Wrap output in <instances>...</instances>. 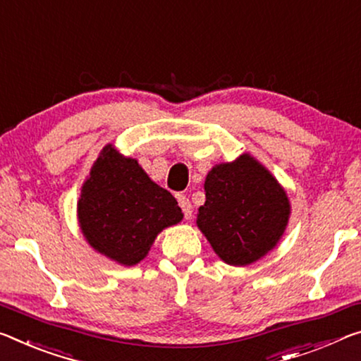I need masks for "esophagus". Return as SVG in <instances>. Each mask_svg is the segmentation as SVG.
Returning <instances> with one entry per match:
<instances>
[{
  "instance_id": "esophagus-1",
  "label": "esophagus",
  "mask_w": 361,
  "mask_h": 361,
  "mask_svg": "<svg viewBox=\"0 0 361 361\" xmlns=\"http://www.w3.org/2000/svg\"><path fill=\"white\" fill-rule=\"evenodd\" d=\"M178 205L181 207L183 215H185V219H191L192 215V205L190 202V199L186 196H178Z\"/></svg>"
}]
</instances>
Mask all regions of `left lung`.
I'll return each instance as SVG.
<instances>
[{"label":"left lung","instance_id":"8db88e82","mask_svg":"<svg viewBox=\"0 0 361 361\" xmlns=\"http://www.w3.org/2000/svg\"><path fill=\"white\" fill-rule=\"evenodd\" d=\"M197 226L221 260L249 265L271 250L288 225L289 199L249 154L220 164L205 178Z\"/></svg>","mask_w":361,"mask_h":361}]
</instances>
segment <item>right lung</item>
Segmentation results:
<instances>
[{
  "instance_id": "right-lung-1",
  "label": "right lung",
  "mask_w": 361,
  "mask_h": 361,
  "mask_svg": "<svg viewBox=\"0 0 361 361\" xmlns=\"http://www.w3.org/2000/svg\"><path fill=\"white\" fill-rule=\"evenodd\" d=\"M77 210L91 247L127 267L145 259L157 234L183 219L176 199L112 145L91 169Z\"/></svg>"
}]
</instances>
